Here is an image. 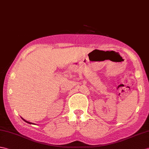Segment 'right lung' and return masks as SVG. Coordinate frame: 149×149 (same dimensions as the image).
Segmentation results:
<instances>
[{"label": "right lung", "mask_w": 149, "mask_h": 149, "mask_svg": "<svg viewBox=\"0 0 149 149\" xmlns=\"http://www.w3.org/2000/svg\"><path fill=\"white\" fill-rule=\"evenodd\" d=\"M22 119L24 120V121H25V122H26V123H29V124H32V123H30V122H28V121H26V120H25V119H23V118H22Z\"/></svg>", "instance_id": "1"}]
</instances>
